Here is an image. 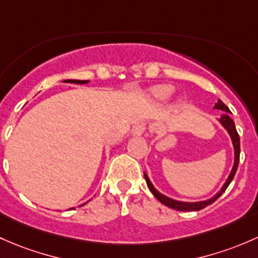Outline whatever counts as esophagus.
Here are the masks:
<instances>
[{
    "mask_svg": "<svg viewBox=\"0 0 258 258\" xmlns=\"http://www.w3.org/2000/svg\"><path fill=\"white\" fill-rule=\"evenodd\" d=\"M145 129H147L145 124H137V125L134 126V129H133V135H135V137H140V135L144 134Z\"/></svg>",
    "mask_w": 258,
    "mask_h": 258,
    "instance_id": "esophagus-1",
    "label": "esophagus"
}]
</instances>
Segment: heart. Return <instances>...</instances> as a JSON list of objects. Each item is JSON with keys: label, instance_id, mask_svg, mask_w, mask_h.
<instances>
[{"label": "heart", "instance_id": "b5f03b06", "mask_svg": "<svg viewBox=\"0 0 258 258\" xmlns=\"http://www.w3.org/2000/svg\"><path fill=\"white\" fill-rule=\"evenodd\" d=\"M174 93V87L169 86V84H161V86L153 87L149 90V95H150L151 100L155 103H166L169 102L170 98L172 97Z\"/></svg>", "mask_w": 258, "mask_h": 258}]
</instances>
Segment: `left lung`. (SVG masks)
Listing matches in <instances>:
<instances>
[{"mask_svg": "<svg viewBox=\"0 0 258 258\" xmlns=\"http://www.w3.org/2000/svg\"><path fill=\"white\" fill-rule=\"evenodd\" d=\"M214 109H219V110H222L224 113L220 115V118L217 119V121H219L220 124H221L222 126H224V129L226 130L228 133V135H230L231 138V142H232V147H233V155H235V159H233V166L232 169H231L230 171V175L227 176L226 181H225V184L222 185V187L220 188V191H217L216 194H215L212 198L208 199V200H203V201H196V203H186V201H177V200H174V199L171 198H168V196H165L164 194L159 192L158 190H156L155 187H154V185L151 184L150 179L148 177V175L144 172V177H145V181H147V185L148 187L150 188V191L153 192V195L155 196L156 199H158L159 201H160L163 205L168 206L170 209H174V210H179V211H199V210H203L205 209L206 206L211 205L212 203H215V201L217 200V199L220 198V196L222 195V194L225 192V190H226L228 185H230V182L232 181L233 176H235L236 171H237V166H238V161H240V137H238L237 134V130H236V126H235V121L231 119L230 114L231 111L226 105L224 104V103L221 102L220 99H217V103H215L214 105Z\"/></svg>", "mask_w": 258, "mask_h": 258, "instance_id": "left-lung-1", "label": "left lung"}]
</instances>
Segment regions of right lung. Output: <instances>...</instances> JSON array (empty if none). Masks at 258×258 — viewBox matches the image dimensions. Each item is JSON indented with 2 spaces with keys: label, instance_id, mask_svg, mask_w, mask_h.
I'll return each instance as SVG.
<instances>
[{
  "label": "right lung",
  "instance_id": "obj_1",
  "mask_svg": "<svg viewBox=\"0 0 258 258\" xmlns=\"http://www.w3.org/2000/svg\"><path fill=\"white\" fill-rule=\"evenodd\" d=\"M64 82H66V83H74V84H87V83H89V81H79V79H68V81H64ZM86 204H83V205H86Z\"/></svg>",
  "mask_w": 258,
  "mask_h": 258
}]
</instances>
